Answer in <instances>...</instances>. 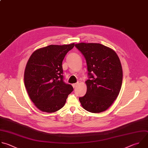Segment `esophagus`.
Listing matches in <instances>:
<instances>
[{"mask_svg":"<svg viewBox=\"0 0 148 148\" xmlns=\"http://www.w3.org/2000/svg\"><path fill=\"white\" fill-rule=\"evenodd\" d=\"M78 84V83L77 82V83H75V84H73V88H75L77 86V85Z\"/></svg>","mask_w":148,"mask_h":148,"instance_id":"obj_1","label":"esophagus"}]
</instances>
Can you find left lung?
I'll list each match as a JSON object with an SVG mask.
<instances>
[{
	"label": "left lung",
	"instance_id": "1",
	"mask_svg": "<svg viewBox=\"0 0 148 148\" xmlns=\"http://www.w3.org/2000/svg\"><path fill=\"white\" fill-rule=\"evenodd\" d=\"M75 46L84 55L88 71L86 92L79 101L89 112H104L121 89L123 70L119 58L113 49L100 43H79Z\"/></svg>",
	"mask_w": 148,
	"mask_h": 148
}]
</instances>
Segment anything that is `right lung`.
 I'll return each instance as SVG.
<instances>
[{
	"mask_svg": "<svg viewBox=\"0 0 148 148\" xmlns=\"http://www.w3.org/2000/svg\"><path fill=\"white\" fill-rule=\"evenodd\" d=\"M74 43L51 45L35 51L25 69L24 84L28 95L37 108L53 113L62 109L73 90L64 81L63 60Z\"/></svg>",
	"mask_w": 148,
	"mask_h": 148,
	"instance_id": "obj_1",
	"label": "right lung"
}]
</instances>
